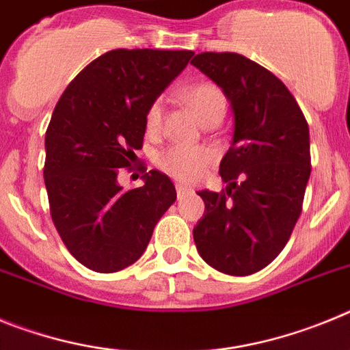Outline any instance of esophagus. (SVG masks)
<instances>
[{
    "mask_svg": "<svg viewBox=\"0 0 350 350\" xmlns=\"http://www.w3.org/2000/svg\"><path fill=\"white\" fill-rule=\"evenodd\" d=\"M175 189H177V196H178V198H184L185 194H189V193H191L189 187H185V185H182V184L175 185Z\"/></svg>",
    "mask_w": 350,
    "mask_h": 350,
    "instance_id": "obj_1",
    "label": "esophagus"
}]
</instances>
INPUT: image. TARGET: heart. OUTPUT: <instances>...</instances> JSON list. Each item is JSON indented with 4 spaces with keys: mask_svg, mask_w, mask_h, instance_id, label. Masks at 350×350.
Here are the masks:
<instances>
[{
    "mask_svg": "<svg viewBox=\"0 0 350 350\" xmlns=\"http://www.w3.org/2000/svg\"><path fill=\"white\" fill-rule=\"evenodd\" d=\"M180 98L200 119V122L208 124L213 120H221L228 108V101L221 89L212 82L194 83L180 92ZM163 107L161 101H154L145 116V126L148 131H156L161 124ZM213 152L206 147H172L157 157V166L170 177L177 180L191 182L202 175L203 170L210 165Z\"/></svg>",
    "mask_w": 350,
    "mask_h": 350,
    "instance_id": "1",
    "label": "heart"
}]
</instances>
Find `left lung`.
<instances>
[{"mask_svg":"<svg viewBox=\"0 0 350 350\" xmlns=\"http://www.w3.org/2000/svg\"><path fill=\"white\" fill-rule=\"evenodd\" d=\"M193 66L222 89L233 138L221 161L222 193L200 191L196 249L228 275L256 273L286 247L310 177V137L295 96L267 68L234 52H203Z\"/></svg>","mask_w":350,"mask_h":350,"instance_id":"8db88e82","label":"left lung"}]
</instances>
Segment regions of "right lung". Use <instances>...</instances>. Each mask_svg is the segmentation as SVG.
<instances>
[{
    "label": "right lung",
    "mask_w": 350,
    "mask_h": 350,
    "mask_svg": "<svg viewBox=\"0 0 350 350\" xmlns=\"http://www.w3.org/2000/svg\"><path fill=\"white\" fill-rule=\"evenodd\" d=\"M193 54L116 49L83 68L55 105L43 178L55 230L89 270L113 273L133 265L177 200L175 185L157 170L131 191L117 175L142 148L148 107Z\"/></svg>",
    "instance_id": "right-lung-1"
}]
</instances>
